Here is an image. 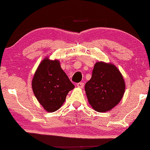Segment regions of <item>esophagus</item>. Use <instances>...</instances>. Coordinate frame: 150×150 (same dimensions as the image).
Listing matches in <instances>:
<instances>
[{
  "instance_id": "34e87169",
  "label": "esophagus",
  "mask_w": 150,
  "mask_h": 150,
  "mask_svg": "<svg viewBox=\"0 0 150 150\" xmlns=\"http://www.w3.org/2000/svg\"><path fill=\"white\" fill-rule=\"evenodd\" d=\"M77 87L79 88H82L84 87V83L83 82H79V83H78L77 84Z\"/></svg>"
}]
</instances>
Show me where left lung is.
Wrapping results in <instances>:
<instances>
[{
    "label": "left lung",
    "mask_w": 150,
    "mask_h": 150,
    "mask_svg": "<svg viewBox=\"0 0 150 150\" xmlns=\"http://www.w3.org/2000/svg\"><path fill=\"white\" fill-rule=\"evenodd\" d=\"M126 84L122 73L111 63L97 62L85 84L88 103L97 112L110 111L123 97Z\"/></svg>",
    "instance_id": "left-lung-1"
}]
</instances>
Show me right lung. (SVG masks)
I'll use <instances>...</instances> for the list:
<instances>
[{
    "label": "right lung",
    "mask_w": 150,
    "mask_h": 150,
    "mask_svg": "<svg viewBox=\"0 0 150 150\" xmlns=\"http://www.w3.org/2000/svg\"><path fill=\"white\" fill-rule=\"evenodd\" d=\"M35 96L47 112L58 110L75 86L60 67L59 60L46 57L39 64L31 81Z\"/></svg>",
    "instance_id": "right-lung-1"
}]
</instances>
